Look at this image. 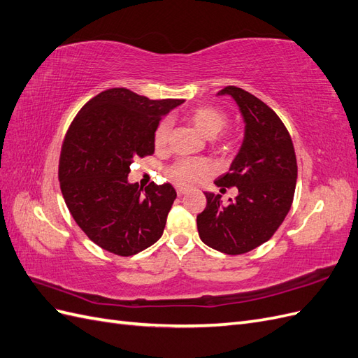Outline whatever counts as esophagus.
<instances>
[{
  "instance_id": "1",
  "label": "esophagus",
  "mask_w": 358,
  "mask_h": 358,
  "mask_svg": "<svg viewBox=\"0 0 358 358\" xmlns=\"http://www.w3.org/2000/svg\"><path fill=\"white\" fill-rule=\"evenodd\" d=\"M176 192H178V196L180 197V196H183V194L187 192V189H185V188H182V187H178V188H176Z\"/></svg>"
}]
</instances>
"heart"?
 I'll use <instances>...</instances> for the list:
<instances>
[{"label": "heart", "mask_w": 358, "mask_h": 358, "mask_svg": "<svg viewBox=\"0 0 358 358\" xmlns=\"http://www.w3.org/2000/svg\"><path fill=\"white\" fill-rule=\"evenodd\" d=\"M187 117L196 125L206 137H215L222 131L227 125V115L210 106H201L197 109H192L187 113ZM171 129L170 119H162L154 129V146L158 150H162L169 143V136ZM209 164L201 158H180L173 162L169 167V178L176 182L178 185L189 187L201 178L208 175Z\"/></svg>", "instance_id": "1"}]
</instances>
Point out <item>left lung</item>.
<instances>
[{"label":"left lung","instance_id":"obj_1","mask_svg":"<svg viewBox=\"0 0 358 358\" xmlns=\"http://www.w3.org/2000/svg\"><path fill=\"white\" fill-rule=\"evenodd\" d=\"M218 95H230L239 106L245 137L230 170L215 183L239 194L222 203L220 194L204 192L208 204L197 215V229L208 246L239 255L267 242L284 222L294 199L297 161L288 129L266 103L237 86Z\"/></svg>","mask_w":358,"mask_h":358}]
</instances>
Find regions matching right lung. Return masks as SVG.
<instances>
[{
  "label": "right lung",
  "mask_w": 358,
  "mask_h": 358,
  "mask_svg": "<svg viewBox=\"0 0 358 358\" xmlns=\"http://www.w3.org/2000/svg\"><path fill=\"white\" fill-rule=\"evenodd\" d=\"M183 100H149L125 88L100 92L76 115L59 157L67 208L90 239L129 257L154 245L176 199L170 183L128 182L134 158L152 155L154 129Z\"/></svg>",
  "instance_id": "right-lung-1"
}]
</instances>
